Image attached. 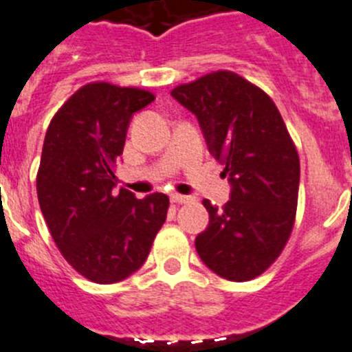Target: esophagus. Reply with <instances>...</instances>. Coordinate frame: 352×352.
<instances>
[{"label":"esophagus","mask_w":352,"mask_h":352,"mask_svg":"<svg viewBox=\"0 0 352 352\" xmlns=\"http://www.w3.org/2000/svg\"><path fill=\"white\" fill-rule=\"evenodd\" d=\"M170 199H172L173 204H189V201H192V196L173 192V195H170Z\"/></svg>","instance_id":"34e87169"}]
</instances>
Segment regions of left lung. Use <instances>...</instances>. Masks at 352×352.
Instances as JSON below:
<instances>
[{
  "mask_svg": "<svg viewBox=\"0 0 352 352\" xmlns=\"http://www.w3.org/2000/svg\"><path fill=\"white\" fill-rule=\"evenodd\" d=\"M198 119L208 153L224 163L230 201L204 199L208 226L195 240L219 277L243 283L278 258L294 224L300 160L267 93L233 72H214L172 91Z\"/></svg>",
  "mask_w": 352,
  "mask_h": 352,
  "instance_id": "obj_1",
  "label": "left lung"
}]
</instances>
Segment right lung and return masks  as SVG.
<instances>
[{
    "label": "right lung",
    "instance_id": "right-lung-1",
    "mask_svg": "<svg viewBox=\"0 0 352 352\" xmlns=\"http://www.w3.org/2000/svg\"><path fill=\"white\" fill-rule=\"evenodd\" d=\"M154 94L87 84L50 121L38 168L40 208L66 261L98 284L124 280L147 259L168 212V196L135 198L113 173L133 113Z\"/></svg>",
    "mask_w": 352,
    "mask_h": 352
}]
</instances>
